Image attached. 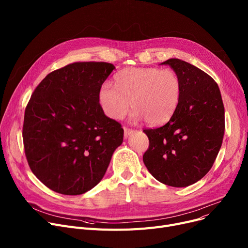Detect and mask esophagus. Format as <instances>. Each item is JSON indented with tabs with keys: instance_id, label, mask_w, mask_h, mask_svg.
Here are the masks:
<instances>
[{
	"instance_id": "esophagus-1",
	"label": "esophagus",
	"mask_w": 248,
	"mask_h": 248,
	"mask_svg": "<svg viewBox=\"0 0 248 248\" xmlns=\"http://www.w3.org/2000/svg\"><path fill=\"white\" fill-rule=\"evenodd\" d=\"M124 138H128L129 136H131L135 131L134 129H131V128H127V127H124Z\"/></svg>"
}]
</instances>
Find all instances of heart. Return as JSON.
<instances>
[{
    "mask_svg": "<svg viewBox=\"0 0 248 248\" xmlns=\"http://www.w3.org/2000/svg\"><path fill=\"white\" fill-rule=\"evenodd\" d=\"M114 85L103 83L98 93L103 112L112 120H123L133 104L134 122L163 124L175 113L182 95L180 77L171 69L126 68L114 76Z\"/></svg>",
    "mask_w": 248,
    "mask_h": 248,
    "instance_id": "1",
    "label": "heart"
}]
</instances>
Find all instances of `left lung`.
Segmentation results:
<instances>
[{"label":"left lung","instance_id":"1","mask_svg":"<svg viewBox=\"0 0 248 248\" xmlns=\"http://www.w3.org/2000/svg\"><path fill=\"white\" fill-rule=\"evenodd\" d=\"M169 65L180 77L179 106L165 125L144 129L150 146L142 160L154 178L172 187H187L211 169L222 145L225 122L222 97L211 76L177 58Z\"/></svg>","mask_w":248,"mask_h":248}]
</instances>
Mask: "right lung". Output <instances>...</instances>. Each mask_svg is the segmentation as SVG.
Segmentation results:
<instances>
[{
	"instance_id": "1",
	"label": "right lung",
	"mask_w": 248,
	"mask_h": 248,
	"mask_svg": "<svg viewBox=\"0 0 248 248\" xmlns=\"http://www.w3.org/2000/svg\"><path fill=\"white\" fill-rule=\"evenodd\" d=\"M114 68L75 62L49 73L34 90L24 115L25 155L33 174L54 192L93 189L123 144L121 124L104 114L98 98Z\"/></svg>"
}]
</instances>
